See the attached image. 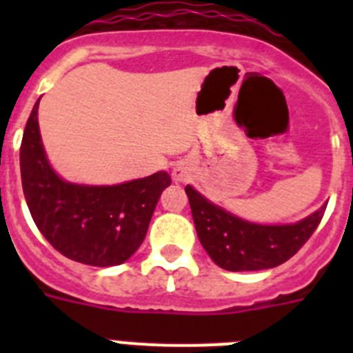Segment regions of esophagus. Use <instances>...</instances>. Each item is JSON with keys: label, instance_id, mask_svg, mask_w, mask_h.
Returning a JSON list of instances; mask_svg holds the SVG:
<instances>
[{"label": "esophagus", "instance_id": "obj_1", "mask_svg": "<svg viewBox=\"0 0 353 353\" xmlns=\"http://www.w3.org/2000/svg\"><path fill=\"white\" fill-rule=\"evenodd\" d=\"M173 180L174 182H187L189 180V176H191V170H189V166L187 164H183V162H180V164H176V166L173 168Z\"/></svg>", "mask_w": 353, "mask_h": 353}]
</instances>
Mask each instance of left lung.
<instances>
[{"label": "left lung", "mask_w": 353, "mask_h": 353, "mask_svg": "<svg viewBox=\"0 0 353 353\" xmlns=\"http://www.w3.org/2000/svg\"><path fill=\"white\" fill-rule=\"evenodd\" d=\"M196 233L215 265L230 272L274 269L307 242L323 217L327 203L293 224H256L240 219L185 187Z\"/></svg>", "instance_id": "1"}]
</instances>
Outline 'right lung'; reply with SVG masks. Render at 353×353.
Here are the masks:
<instances>
[{"label":"right lung","mask_w":353,"mask_h":353,"mask_svg":"<svg viewBox=\"0 0 353 353\" xmlns=\"http://www.w3.org/2000/svg\"><path fill=\"white\" fill-rule=\"evenodd\" d=\"M39 102L21 143V179L31 217L63 256L92 267L123 263L143 244L155 205L171 183L170 174L157 171L117 185L67 182L43 150Z\"/></svg>","instance_id":"right-lung-1"}]
</instances>
